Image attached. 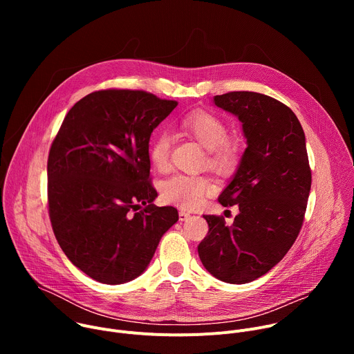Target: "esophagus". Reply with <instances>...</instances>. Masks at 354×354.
<instances>
[{
  "mask_svg": "<svg viewBox=\"0 0 354 354\" xmlns=\"http://www.w3.org/2000/svg\"><path fill=\"white\" fill-rule=\"evenodd\" d=\"M190 217V213L185 212V210H179V221H185Z\"/></svg>",
  "mask_w": 354,
  "mask_h": 354,
  "instance_id": "34e87169",
  "label": "esophagus"
}]
</instances>
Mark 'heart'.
I'll list each match as a JSON object with an SVG mask.
<instances>
[{
  "label": "heart",
  "mask_w": 354,
  "mask_h": 354,
  "mask_svg": "<svg viewBox=\"0 0 354 354\" xmlns=\"http://www.w3.org/2000/svg\"><path fill=\"white\" fill-rule=\"evenodd\" d=\"M180 129L207 149V165L218 174H231L241 160V148L236 141L228 138V126L220 116L207 111H193L179 122ZM172 138L165 130H160L149 142L148 157L158 171H164L169 162ZM212 192V183L203 176L175 174L161 185L164 201L183 209H194Z\"/></svg>",
  "instance_id": "obj_1"
}]
</instances>
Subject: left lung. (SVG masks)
<instances>
[{
  "label": "left lung",
  "instance_id": "obj_1",
  "mask_svg": "<svg viewBox=\"0 0 354 354\" xmlns=\"http://www.w3.org/2000/svg\"><path fill=\"white\" fill-rule=\"evenodd\" d=\"M216 106L238 116L246 149L218 201L238 205L232 225L203 216L201 263L217 279L245 284L266 274L292 246L304 223L311 190L306 134L294 112L277 99L248 91L214 96Z\"/></svg>",
  "mask_w": 354,
  "mask_h": 354
}]
</instances>
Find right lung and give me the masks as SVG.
Returning <instances> with one entry per match:
<instances>
[{
  "instance_id": "obj_1",
  "label": "right lung",
  "mask_w": 354,
  "mask_h": 354,
  "mask_svg": "<svg viewBox=\"0 0 354 354\" xmlns=\"http://www.w3.org/2000/svg\"><path fill=\"white\" fill-rule=\"evenodd\" d=\"M178 106L145 91H95L70 109L47 160L48 216L74 266L105 284L140 276L175 207L153 205L148 142Z\"/></svg>"
}]
</instances>
